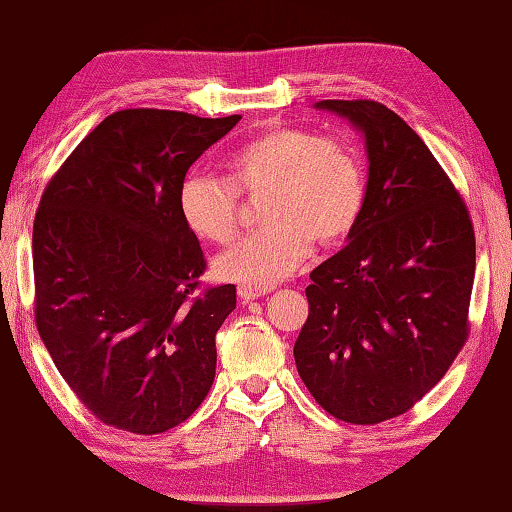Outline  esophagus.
I'll return each mask as SVG.
<instances>
[{
    "label": "esophagus",
    "instance_id": "esophagus-1",
    "mask_svg": "<svg viewBox=\"0 0 512 512\" xmlns=\"http://www.w3.org/2000/svg\"><path fill=\"white\" fill-rule=\"evenodd\" d=\"M268 293V289H259V287H246V284H241L239 287V298L244 300V302H250V300H257V298H262V296H266Z\"/></svg>",
    "mask_w": 512,
    "mask_h": 512
}]
</instances>
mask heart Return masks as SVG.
<instances>
[{
	"mask_svg": "<svg viewBox=\"0 0 512 512\" xmlns=\"http://www.w3.org/2000/svg\"><path fill=\"white\" fill-rule=\"evenodd\" d=\"M239 192L266 194V225L214 259L221 280L271 289L305 262L314 246L343 239L366 203V167L357 146L305 128H273L232 153L230 178L189 173L178 192L180 216L198 239L230 244Z\"/></svg>",
	"mask_w": 512,
	"mask_h": 512,
	"instance_id": "b5f03b06",
	"label": "heart"
}]
</instances>
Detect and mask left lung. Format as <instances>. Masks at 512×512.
Masks as SVG:
<instances>
[{"instance_id": "obj_1", "label": "left lung", "mask_w": 512, "mask_h": 512, "mask_svg": "<svg viewBox=\"0 0 512 512\" xmlns=\"http://www.w3.org/2000/svg\"><path fill=\"white\" fill-rule=\"evenodd\" d=\"M366 140L368 192L348 244L311 271L293 357L323 409L377 424L422 400L467 341L474 228L418 133L377 101L327 99Z\"/></svg>"}]
</instances>
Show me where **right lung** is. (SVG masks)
Listing matches in <instances>:
<instances>
[{"mask_svg": "<svg viewBox=\"0 0 512 512\" xmlns=\"http://www.w3.org/2000/svg\"><path fill=\"white\" fill-rule=\"evenodd\" d=\"M241 115L112 112L49 180L33 221L36 325L92 415L153 436L192 415L216 372L235 284L201 293V244L178 207L192 164Z\"/></svg>", "mask_w": 512, "mask_h": 512, "instance_id": "right-lung-1", "label": "right lung"}]
</instances>
